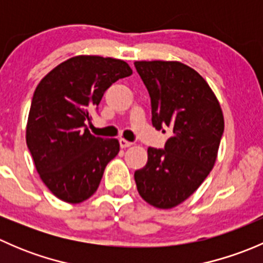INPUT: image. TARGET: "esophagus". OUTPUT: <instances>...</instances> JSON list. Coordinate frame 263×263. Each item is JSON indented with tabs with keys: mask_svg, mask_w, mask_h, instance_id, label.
<instances>
[{
	"mask_svg": "<svg viewBox=\"0 0 263 263\" xmlns=\"http://www.w3.org/2000/svg\"><path fill=\"white\" fill-rule=\"evenodd\" d=\"M119 145H121L122 148H126V147L132 146V142L127 141V140H124V139H119Z\"/></svg>",
	"mask_w": 263,
	"mask_h": 263,
	"instance_id": "obj_1",
	"label": "esophagus"
}]
</instances>
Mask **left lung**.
I'll use <instances>...</instances> for the list:
<instances>
[{
  "label": "left lung",
  "mask_w": 263,
  "mask_h": 263,
  "mask_svg": "<svg viewBox=\"0 0 263 263\" xmlns=\"http://www.w3.org/2000/svg\"><path fill=\"white\" fill-rule=\"evenodd\" d=\"M151 99L156 129L171 128L165 147L147 148V163L135 172L137 191L148 205L173 209L187 200L214 168L224 116L210 85L178 61H136Z\"/></svg>",
  "instance_id": "left-lung-1"
}]
</instances>
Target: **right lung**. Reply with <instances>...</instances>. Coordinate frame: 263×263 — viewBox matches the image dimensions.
Returning <instances> with one entry per match:
<instances>
[{"instance_id": "obj_1", "label": "right lung", "mask_w": 263, "mask_h": 263, "mask_svg": "<svg viewBox=\"0 0 263 263\" xmlns=\"http://www.w3.org/2000/svg\"><path fill=\"white\" fill-rule=\"evenodd\" d=\"M129 75L124 61L82 54L60 63L36 86L26 145L41 179L60 200L80 203L91 197L119 153L118 140L94 136L86 123L105 90Z\"/></svg>"}]
</instances>
